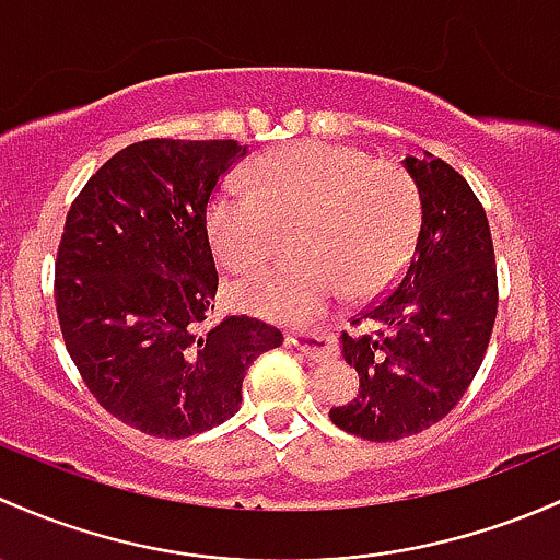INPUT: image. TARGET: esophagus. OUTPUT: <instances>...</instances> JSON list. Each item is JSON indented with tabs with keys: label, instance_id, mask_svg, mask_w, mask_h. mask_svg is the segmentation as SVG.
I'll return each mask as SVG.
<instances>
[{
	"label": "esophagus",
	"instance_id": "esophagus-1",
	"mask_svg": "<svg viewBox=\"0 0 560 560\" xmlns=\"http://www.w3.org/2000/svg\"><path fill=\"white\" fill-rule=\"evenodd\" d=\"M285 342L291 345V348H296L304 359L315 361V364H318V361H326L328 355H331V342H328V337L323 331L288 334Z\"/></svg>",
	"mask_w": 560,
	"mask_h": 560
}]
</instances>
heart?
Here are the masks:
<instances>
[{"instance_id": "b5f03b06", "label": "heart", "mask_w": 560, "mask_h": 560, "mask_svg": "<svg viewBox=\"0 0 560 560\" xmlns=\"http://www.w3.org/2000/svg\"><path fill=\"white\" fill-rule=\"evenodd\" d=\"M256 188L226 183L207 207V237L218 261L247 272L299 229L304 258L264 269L234 285L247 313L307 323L348 288L380 293L405 267L418 234V194L394 164L350 148L302 142L253 164Z\"/></svg>"}]
</instances>
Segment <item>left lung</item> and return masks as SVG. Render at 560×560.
I'll list each match as a JSON object with an SVG mask.
<instances>
[{"label": "left lung", "instance_id": "left-lung-1", "mask_svg": "<svg viewBox=\"0 0 560 560\" xmlns=\"http://www.w3.org/2000/svg\"><path fill=\"white\" fill-rule=\"evenodd\" d=\"M420 199V232L407 272L388 296L339 337L359 372V394L328 418L369 442L420 434L458 405L491 342L499 288L491 229L469 183L434 155L401 161Z\"/></svg>", "mask_w": 560, "mask_h": 560}]
</instances>
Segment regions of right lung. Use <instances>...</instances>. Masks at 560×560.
<instances>
[{
  "label": "right lung",
  "instance_id": "add662e5",
  "mask_svg": "<svg viewBox=\"0 0 560 560\" xmlns=\"http://www.w3.org/2000/svg\"><path fill=\"white\" fill-rule=\"evenodd\" d=\"M247 153L234 140H145L85 183L56 261V313L74 366L113 418L186 440L232 418L247 366L280 348L256 318L207 328L218 272L207 201Z\"/></svg>",
  "mask_w": 560,
  "mask_h": 560
}]
</instances>
